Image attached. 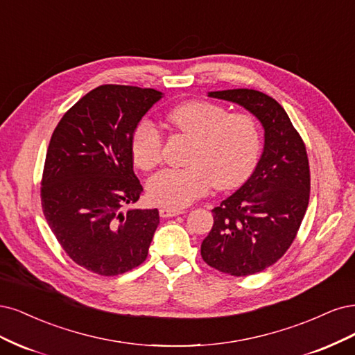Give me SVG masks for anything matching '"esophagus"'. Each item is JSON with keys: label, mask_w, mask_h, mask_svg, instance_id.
Wrapping results in <instances>:
<instances>
[{"label": "esophagus", "mask_w": 355, "mask_h": 355, "mask_svg": "<svg viewBox=\"0 0 355 355\" xmlns=\"http://www.w3.org/2000/svg\"><path fill=\"white\" fill-rule=\"evenodd\" d=\"M182 212H184V211L175 209V208H161V209H159V215H161L162 218H171V216H177Z\"/></svg>", "instance_id": "obj_1"}]
</instances>
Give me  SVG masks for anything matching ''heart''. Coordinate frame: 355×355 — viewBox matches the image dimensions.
<instances>
[{"label": "heart", "mask_w": 355, "mask_h": 355, "mask_svg": "<svg viewBox=\"0 0 355 355\" xmlns=\"http://www.w3.org/2000/svg\"><path fill=\"white\" fill-rule=\"evenodd\" d=\"M169 123L190 135L186 168H169L147 182V196L164 208H184L212 186L230 190L252 173L261 150L257 121L248 113H228L209 101H187L168 113ZM134 164L150 171L162 162V135L150 121L137 125L131 139Z\"/></svg>", "instance_id": "b5f03b06"}]
</instances>
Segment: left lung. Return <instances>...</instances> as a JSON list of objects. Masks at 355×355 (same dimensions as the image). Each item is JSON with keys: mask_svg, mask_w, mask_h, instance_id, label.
I'll return each mask as SVG.
<instances>
[{"mask_svg": "<svg viewBox=\"0 0 355 355\" xmlns=\"http://www.w3.org/2000/svg\"><path fill=\"white\" fill-rule=\"evenodd\" d=\"M243 106L262 123L264 152L245 184L212 209L214 225L200 246L215 270L242 277L277 262L298 233L310 200L305 144L288 113L257 89L212 91Z\"/></svg>", "mask_w": 355, "mask_h": 355, "instance_id": "8db88e82", "label": "left lung"}]
</instances>
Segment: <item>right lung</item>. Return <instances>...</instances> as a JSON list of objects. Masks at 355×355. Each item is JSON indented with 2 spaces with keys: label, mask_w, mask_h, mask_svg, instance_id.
<instances>
[{
  "label": "right lung",
  "mask_w": 355,
  "mask_h": 355,
  "mask_svg": "<svg viewBox=\"0 0 355 355\" xmlns=\"http://www.w3.org/2000/svg\"><path fill=\"white\" fill-rule=\"evenodd\" d=\"M162 93L100 85L67 110L51 135L41 205L64 252L88 271L118 276L139 267L159 225L157 209L122 208L140 199L131 139Z\"/></svg>",
  "instance_id": "obj_1"
}]
</instances>
